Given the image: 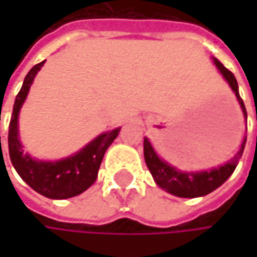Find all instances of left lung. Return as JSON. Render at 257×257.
I'll return each instance as SVG.
<instances>
[{
  "label": "left lung",
  "instance_id": "1",
  "mask_svg": "<svg viewBox=\"0 0 257 257\" xmlns=\"http://www.w3.org/2000/svg\"><path fill=\"white\" fill-rule=\"evenodd\" d=\"M213 64L216 65L219 73L223 76V78L228 81L229 87L233 90L236 101L239 104V108L247 120V111H245L244 102L239 96L238 83H236L235 76L228 68H225L223 64L220 61H217L216 58H213ZM245 141H247V135L244 137L239 150L235 153L233 158H231V161H228L226 164H223L220 167H214V168L204 170V171H190V173L180 171L176 167L170 165L167 161H164L156 153L155 147L152 146V143L147 137L144 138V159H146V165H147L149 171L152 173L155 183L161 189H164L165 192H168L174 196H179V198H198V196H205V195L211 193L213 190L220 187L231 177V174L235 171V168L238 165V161L242 156Z\"/></svg>",
  "mask_w": 257,
  "mask_h": 257
}]
</instances>
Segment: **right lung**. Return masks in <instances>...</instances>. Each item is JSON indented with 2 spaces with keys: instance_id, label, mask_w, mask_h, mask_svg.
<instances>
[{
  "instance_id": "right-lung-1",
  "label": "right lung",
  "mask_w": 257,
  "mask_h": 257,
  "mask_svg": "<svg viewBox=\"0 0 257 257\" xmlns=\"http://www.w3.org/2000/svg\"><path fill=\"white\" fill-rule=\"evenodd\" d=\"M43 65L44 61L29 70L16 96L9 126V153L18 174L35 192L50 199H67L83 193L95 183L104 153L119 135L120 128L99 134L74 155L59 161H40L25 153L19 138V113L31 84Z\"/></svg>"
}]
</instances>
